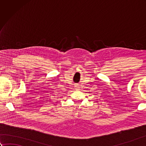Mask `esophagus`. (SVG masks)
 <instances>
[{"mask_svg": "<svg viewBox=\"0 0 146 146\" xmlns=\"http://www.w3.org/2000/svg\"><path fill=\"white\" fill-rule=\"evenodd\" d=\"M75 88L76 90H79V88H79V86H78V85H76Z\"/></svg>", "mask_w": 146, "mask_h": 146, "instance_id": "esophagus-1", "label": "esophagus"}]
</instances>
